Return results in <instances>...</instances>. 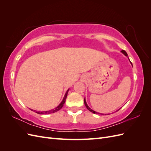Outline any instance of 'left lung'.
Listing matches in <instances>:
<instances>
[{"label":"left lung","mask_w":151,"mask_h":151,"mask_svg":"<svg viewBox=\"0 0 151 151\" xmlns=\"http://www.w3.org/2000/svg\"><path fill=\"white\" fill-rule=\"evenodd\" d=\"M123 54H124L125 55V56H128V55H127V52L125 51V50H122V51H121ZM131 63H132V62H131ZM84 104H85V106H86V108H88V110H89L91 112H92V113H98V114H99V113H98V112H96V111H94V110H93V109H91L89 106H88V104H87V103H86V99H85V98L84 99Z\"/></svg>","instance_id":"8db88e82"}]
</instances>
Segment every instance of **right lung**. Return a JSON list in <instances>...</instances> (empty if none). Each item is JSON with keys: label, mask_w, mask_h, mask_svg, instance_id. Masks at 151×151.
Instances as JSON below:
<instances>
[{"label": "right lung", "mask_w": 151, "mask_h": 151, "mask_svg": "<svg viewBox=\"0 0 151 151\" xmlns=\"http://www.w3.org/2000/svg\"><path fill=\"white\" fill-rule=\"evenodd\" d=\"M68 90H69V89H68L67 91V92H66V93H65V96H64V98H63V100H62V101L61 102V103L58 105V106L57 107V108H55V109H52V110H50V111H35V110H33V109H31L32 111H35V112H36V113H38V114H40V115H45V114H50V113H55V112H57V111H58V110H60V109L63 107V104H64V103H65V99H66V98H67V94H68Z\"/></svg>", "instance_id": "right-lung-1"}]
</instances>
